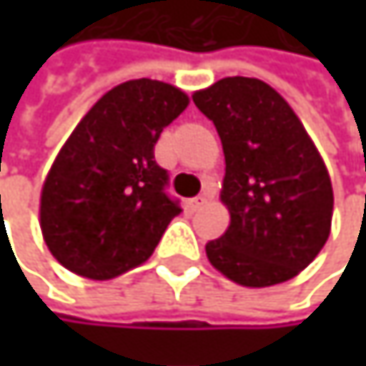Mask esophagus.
<instances>
[{
  "instance_id": "esophagus-1",
  "label": "esophagus",
  "mask_w": 366,
  "mask_h": 366,
  "mask_svg": "<svg viewBox=\"0 0 366 366\" xmlns=\"http://www.w3.org/2000/svg\"><path fill=\"white\" fill-rule=\"evenodd\" d=\"M207 201H209V192H203V194H199V197H194V199L188 201V209L190 212H199Z\"/></svg>"
}]
</instances>
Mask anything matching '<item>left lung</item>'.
Masks as SVG:
<instances>
[{
    "label": "left lung",
    "instance_id": "1",
    "mask_svg": "<svg viewBox=\"0 0 366 366\" xmlns=\"http://www.w3.org/2000/svg\"><path fill=\"white\" fill-rule=\"evenodd\" d=\"M224 152L220 201L231 222L205 246L231 282L267 288L299 275L330 235L332 184L288 102L258 78L231 76L194 91Z\"/></svg>",
    "mask_w": 366,
    "mask_h": 366
}]
</instances>
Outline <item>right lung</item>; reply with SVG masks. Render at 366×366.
Instances as JSON below:
<instances>
[{
    "label": "right lung",
    "mask_w": 366,
    "mask_h": 366,
    "mask_svg": "<svg viewBox=\"0 0 366 366\" xmlns=\"http://www.w3.org/2000/svg\"><path fill=\"white\" fill-rule=\"evenodd\" d=\"M186 106L178 86L139 78L114 86L76 124L39 194L44 242L65 269L104 282L152 256L182 212L165 194L154 144Z\"/></svg>",
    "instance_id": "1"
}]
</instances>
